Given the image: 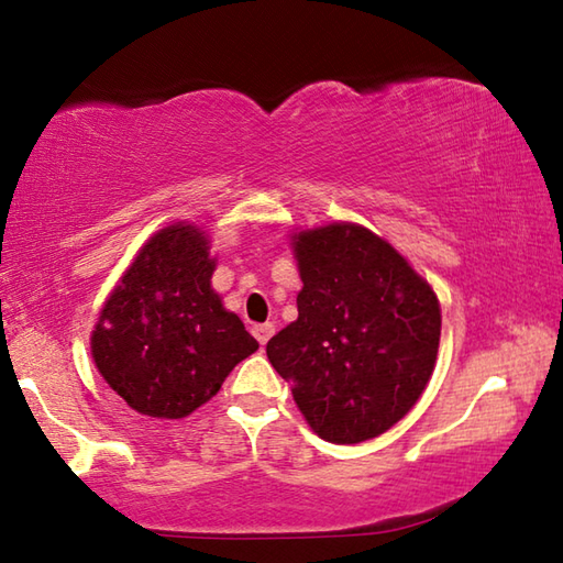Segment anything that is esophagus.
I'll use <instances>...</instances> for the list:
<instances>
[{
    "mask_svg": "<svg viewBox=\"0 0 563 563\" xmlns=\"http://www.w3.org/2000/svg\"><path fill=\"white\" fill-rule=\"evenodd\" d=\"M253 335H255V340L261 342V345H265V342H268L275 335V325H273V322H263V325H255Z\"/></svg>",
    "mask_w": 563,
    "mask_h": 563,
    "instance_id": "esophagus-1",
    "label": "esophagus"
}]
</instances>
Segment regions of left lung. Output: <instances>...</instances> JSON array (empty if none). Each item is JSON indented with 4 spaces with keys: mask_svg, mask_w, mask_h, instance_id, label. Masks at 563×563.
Listing matches in <instances>:
<instances>
[{
    "mask_svg": "<svg viewBox=\"0 0 563 563\" xmlns=\"http://www.w3.org/2000/svg\"><path fill=\"white\" fill-rule=\"evenodd\" d=\"M298 320L268 340L318 437L357 444L395 427L430 385L442 335L432 285L385 238L357 223L290 235Z\"/></svg>",
    "mask_w": 563,
    "mask_h": 563,
    "instance_id": "8db88e82",
    "label": "left lung"
}]
</instances>
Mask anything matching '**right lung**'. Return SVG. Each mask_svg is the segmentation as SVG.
<instances>
[{
    "instance_id": "add662e5",
    "label": "right lung",
    "mask_w": 563,
    "mask_h": 563,
    "mask_svg": "<svg viewBox=\"0 0 563 563\" xmlns=\"http://www.w3.org/2000/svg\"><path fill=\"white\" fill-rule=\"evenodd\" d=\"M211 241L178 221L141 245L91 330V357L139 415L180 419L206 405L238 362L258 350L213 290Z\"/></svg>"
}]
</instances>
